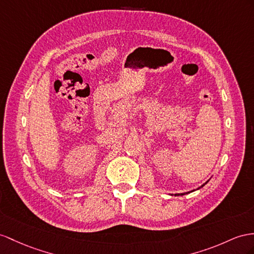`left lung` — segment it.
I'll use <instances>...</instances> for the list:
<instances>
[{
    "label": "left lung",
    "mask_w": 254,
    "mask_h": 254,
    "mask_svg": "<svg viewBox=\"0 0 254 254\" xmlns=\"http://www.w3.org/2000/svg\"><path fill=\"white\" fill-rule=\"evenodd\" d=\"M207 183H208V181H207ZM207 183H205V184H204V185H203V186H201V187H204V186H205V185H206V184H207ZM188 193H190V192H188ZM176 195H179V194H176ZM181 195H184V194H181Z\"/></svg>",
    "instance_id": "obj_1"
}]
</instances>
